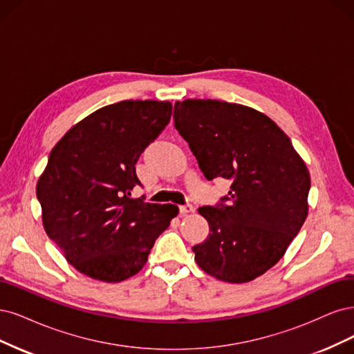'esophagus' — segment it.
Instances as JSON below:
<instances>
[{
    "label": "esophagus",
    "instance_id": "obj_1",
    "mask_svg": "<svg viewBox=\"0 0 354 354\" xmlns=\"http://www.w3.org/2000/svg\"><path fill=\"white\" fill-rule=\"evenodd\" d=\"M192 210H194V207L191 206V204H184V206H179V213H180L182 216H185V214L191 213Z\"/></svg>",
    "mask_w": 354,
    "mask_h": 354
}]
</instances>
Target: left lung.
Instances as JSON below:
<instances>
[{"instance_id":"1","label":"left lung","mask_w":354,"mask_h":354,"mask_svg":"<svg viewBox=\"0 0 354 354\" xmlns=\"http://www.w3.org/2000/svg\"><path fill=\"white\" fill-rule=\"evenodd\" d=\"M175 128L209 180H232L227 197L198 213L209 236L192 247L216 279L244 283L275 266L309 213L310 175L287 135L263 113L218 100L176 101Z\"/></svg>"}]
</instances>
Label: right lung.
I'll return each instance as SVG.
<instances>
[{"instance_id": "obj_1", "label": "right lung", "mask_w": 354, "mask_h": 354, "mask_svg": "<svg viewBox=\"0 0 354 354\" xmlns=\"http://www.w3.org/2000/svg\"><path fill=\"white\" fill-rule=\"evenodd\" d=\"M172 116L169 101L124 100L77 122L50 153L37 184L42 225L84 275L120 282L147 263L174 204L131 198L135 165Z\"/></svg>"}]
</instances>
